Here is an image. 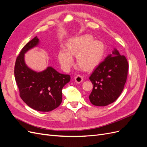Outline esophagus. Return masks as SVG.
Instances as JSON below:
<instances>
[{"instance_id":"1","label":"esophagus","mask_w":147,"mask_h":147,"mask_svg":"<svg viewBox=\"0 0 147 147\" xmlns=\"http://www.w3.org/2000/svg\"><path fill=\"white\" fill-rule=\"evenodd\" d=\"M75 81L77 83H82L83 81V77L81 75H77L75 77Z\"/></svg>"}]
</instances>
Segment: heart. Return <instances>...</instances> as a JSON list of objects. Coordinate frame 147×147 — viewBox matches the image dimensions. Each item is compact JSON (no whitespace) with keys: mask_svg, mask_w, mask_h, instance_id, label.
Masks as SVG:
<instances>
[{"mask_svg":"<svg viewBox=\"0 0 147 147\" xmlns=\"http://www.w3.org/2000/svg\"><path fill=\"white\" fill-rule=\"evenodd\" d=\"M67 50L61 49L58 59L64 70H68L74 64L71 56H77V63L83 69L89 70L95 67L101 60L104 53V45L100 41H94L90 35L75 37L67 43Z\"/></svg>","mask_w":147,"mask_h":147,"instance_id":"b5f03b06","label":"heart"}]
</instances>
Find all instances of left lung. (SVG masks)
Here are the masks:
<instances>
[{
	"label": "left lung",
	"instance_id": "8db88e82",
	"mask_svg": "<svg viewBox=\"0 0 147 147\" xmlns=\"http://www.w3.org/2000/svg\"><path fill=\"white\" fill-rule=\"evenodd\" d=\"M97 65L90 77L93 88L89 96L91 104L106 106L116 100L126 83L129 64L126 57L115 50Z\"/></svg>",
	"mask_w": 147,
	"mask_h": 147
}]
</instances>
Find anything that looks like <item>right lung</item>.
I'll return each instance as SVG.
<instances>
[{
    "label": "right lung",
    "instance_id": "obj_1",
    "mask_svg": "<svg viewBox=\"0 0 147 147\" xmlns=\"http://www.w3.org/2000/svg\"><path fill=\"white\" fill-rule=\"evenodd\" d=\"M38 43L35 36L22 48L15 65V78L20 96L30 108L40 112H50L58 107L62 90L70 80L69 75L57 72L51 67L41 72H34L26 65L24 53Z\"/></svg>",
    "mask_w": 147,
    "mask_h": 147
}]
</instances>
